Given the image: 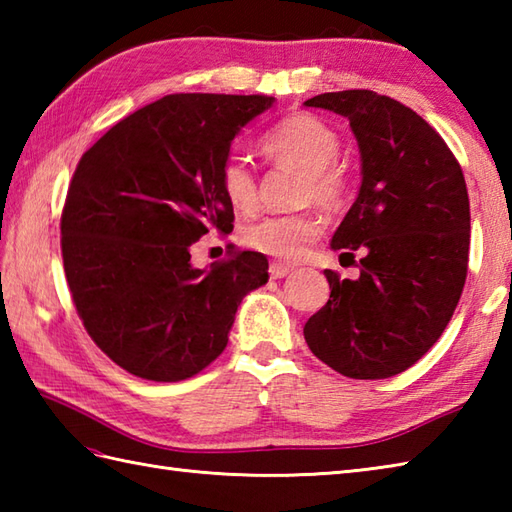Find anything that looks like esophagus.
Here are the masks:
<instances>
[{"instance_id": "1", "label": "esophagus", "mask_w": 512, "mask_h": 512, "mask_svg": "<svg viewBox=\"0 0 512 512\" xmlns=\"http://www.w3.org/2000/svg\"><path fill=\"white\" fill-rule=\"evenodd\" d=\"M292 270H295V266L290 264H281V262H273L268 266V273H270V279H284L288 277Z\"/></svg>"}]
</instances>
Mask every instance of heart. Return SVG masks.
<instances>
[{
  "instance_id": "heart-1",
  "label": "heart",
  "mask_w": 512,
  "mask_h": 512,
  "mask_svg": "<svg viewBox=\"0 0 512 512\" xmlns=\"http://www.w3.org/2000/svg\"><path fill=\"white\" fill-rule=\"evenodd\" d=\"M264 156L277 165L303 171L301 200L317 202L325 209H339L347 198L345 171L334 165L341 140L334 129L312 114H292L284 118L262 140ZM220 187L235 211H253L257 204V180L246 162L237 156L224 160ZM321 235V220L310 211L290 215H268L250 222L242 231V242L257 253L295 262Z\"/></svg>"
}]
</instances>
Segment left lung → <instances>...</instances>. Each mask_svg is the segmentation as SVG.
<instances>
[{"label":"left lung","mask_w":512,"mask_h":512,"mask_svg":"<svg viewBox=\"0 0 512 512\" xmlns=\"http://www.w3.org/2000/svg\"><path fill=\"white\" fill-rule=\"evenodd\" d=\"M350 121L361 151V189L332 237L358 279L325 270L332 288L303 336L334 372L376 380L427 354L458 306L469 268L471 209L460 162L407 105L372 90L306 101Z\"/></svg>","instance_id":"left-lung-1"}]
</instances>
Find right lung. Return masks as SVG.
Returning a JSON list of instances; mask_svg holds the SVG:
<instances>
[{"instance_id": "add662e5", "label": "right lung", "mask_w": 512, "mask_h": 512, "mask_svg": "<svg viewBox=\"0 0 512 512\" xmlns=\"http://www.w3.org/2000/svg\"><path fill=\"white\" fill-rule=\"evenodd\" d=\"M273 96L169 94L116 123L81 156L61 215V255L92 341L129 374L191 378L224 352L237 306L268 259L228 250L211 270L191 244L233 231L220 169Z\"/></svg>"}]
</instances>
